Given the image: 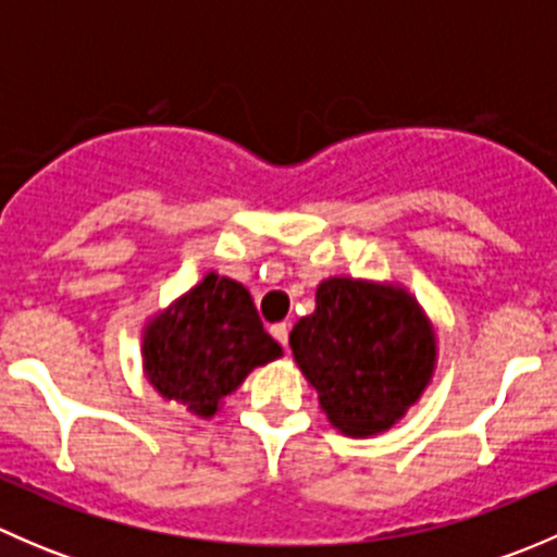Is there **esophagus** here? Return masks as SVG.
<instances>
[{
    "mask_svg": "<svg viewBox=\"0 0 557 557\" xmlns=\"http://www.w3.org/2000/svg\"><path fill=\"white\" fill-rule=\"evenodd\" d=\"M288 331H290L288 323H274V325H272V336H274V339H277L283 347H288Z\"/></svg>",
    "mask_w": 557,
    "mask_h": 557,
    "instance_id": "obj_1",
    "label": "esophagus"
}]
</instances>
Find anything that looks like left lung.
I'll use <instances>...</instances> for the list:
<instances>
[{
    "mask_svg": "<svg viewBox=\"0 0 557 557\" xmlns=\"http://www.w3.org/2000/svg\"><path fill=\"white\" fill-rule=\"evenodd\" d=\"M296 363L331 425L347 436L391 429L434 374L436 339L418 301L393 285L331 277L290 331Z\"/></svg>",
    "mask_w": 557,
    "mask_h": 557,
    "instance_id": "obj_1",
    "label": "left lung"
}]
</instances>
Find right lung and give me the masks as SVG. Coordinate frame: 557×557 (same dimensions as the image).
I'll return each instance as SVG.
<instances>
[{
    "label": "right lung",
    "mask_w": 557,
    "mask_h": 557,
    "mask_svg": "<svg viewBox=\"0 0 557 557\" xmlns=\"http://www.w3.org/2000/svg\"><path fill=\"white\" fill-rule=\"evenodd\" d=\"M145 372L164 398L212 418L256 367L283 356L245 285L207 274L145 329Z\"/></svg>",
    "instance_id": "obj_1"
}]
</instances>
